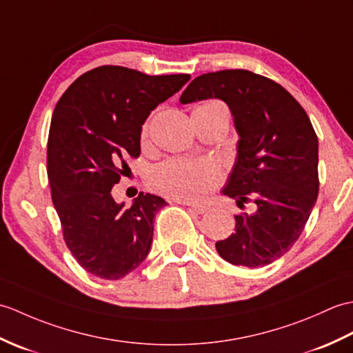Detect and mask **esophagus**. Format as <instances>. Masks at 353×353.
<instances>
[{"mask_svg":"<svg viewBox=\"0 0 353 353\" xmlns=\"http://www.w3.org/2000/svg\"><path fill=\"white\" fill-rule=\"evenodd\" d=\"M185 205H189V208L194 211L196 214H205L208 211V207H203V205H192V203H185Z\"/></svg>","mask_w":353,"mask_h":353,"instance_id":"1","label":"esophagus"}]
</instances>
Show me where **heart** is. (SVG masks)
Segmentation results:
<instances>
[{
	"instance_id": "1",
	"label": "heart",
	"mask_w": 353,
	"mask_h": 353,
	"mask_svg": "<svg viewBox=\"0 0 353 353\" xmlns=\"http://www.w3.org/2000/svg\"><path fill=\"white\" fill-rule=\"evenodd\" d=\"M194 110L213 114H228L219 101H208ZM150 132V122L143 125L142 139ZM222 181V170L214 163L193 161L184 159H169L159 164L150 175V184L154 190L178 201H203Z\"/></svg>"
}]
</instances>
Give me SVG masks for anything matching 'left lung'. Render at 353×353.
<instances>
[{"label": "left lung", "instance_id": "1", "mask_svg": "<svg viewBox=\"0 0 353 353\" xmlns=\"http://www.w3.org/2000/svg\"><path fill=\"white\" fill-rule=\"evenodd\" d=\"M219 98L240 136L237 160L223 193L241 208L236 232L216 243L223 260L255 269L288 252L319 194V140L302 105L283 85L246 69L202 74L183 92V104Z\"/></svg>", "mask_w": 353, "mask_h": 353}]
</instances>
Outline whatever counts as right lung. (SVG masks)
Masks as SVG:
<instances>
[{"instance_id": "obj_1", "label": "right lung", "mask_w": 353, "mask_h": 353, "mask_svg": "<svg viewBox=\"0 0 353 353\" xmlns=\"http://www.w3.org/2000/svg\"><path fill=\"white\" fill-rule=\"evenodd\" d=\"M189 80L105 65L78 77L54 108L46 146L52 203L70 254L93 276L121 279L150 252L166 201L140 192L125 208L112 189L130 169L125 159L140 155L146 117Z\"/></svg>"}]
</instances>
